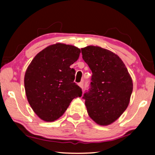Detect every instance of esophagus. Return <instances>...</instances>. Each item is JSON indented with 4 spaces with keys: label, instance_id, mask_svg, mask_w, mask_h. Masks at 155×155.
<instances>
[{
    "label": "esophagus",
    "instance_id": "esophagus-1",
    "mask_svg": "<svg viewBox=\"0 0 155 155\" xmlns=\"http://www.w3.org/2000/svg\"><path fill=\"white\" fill-rule=\"evenodd\" d=\"M78 86H79V87H81V88H83V82H80L79 83H78Z\"/></svg>",
    "mask_w": 155,
    "mask_h": 155
}]
</instances>
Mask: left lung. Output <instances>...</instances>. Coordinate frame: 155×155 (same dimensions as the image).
Segmentation results:
<instances>
[{"mask_svg":"<svg viewBox=\"0 0 155 155\" xmlns=\"http://www.w3.org/2000/svg\"><path fill=\"white\" fill-rule=\"evenodd\" d=\"M81 52L92 72L90 87L83 96L88 115L100 125L111 124L129 104L132 78L122 59L109 50L88 46Z\"/></svg>","mask_w":155,"mask_h":155,"instance_id":"left-lung-1","label":"left lung"}]
</instances>
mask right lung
I'll use <instances>...</instances> for the list:
<instances>
[{
  "instance_id": "obj_1",
  "label": "right lung",
  "mask_w": 155,
  "mask_h": 155,
  "mask_svg": "<svg viewBox=\"0 0 155 155\" xmlns=\"http://www.w3.org/2000/svg\"><path fill=\"white\" fill-rule=\"evenodd\" d=\"M81 50L55 44L34 57L25 75V88L34 112L46 122L59 118L73 99L82 96L74 82L75 70L70 68L79 57Z\"/></svg>"
}]
</instances>
